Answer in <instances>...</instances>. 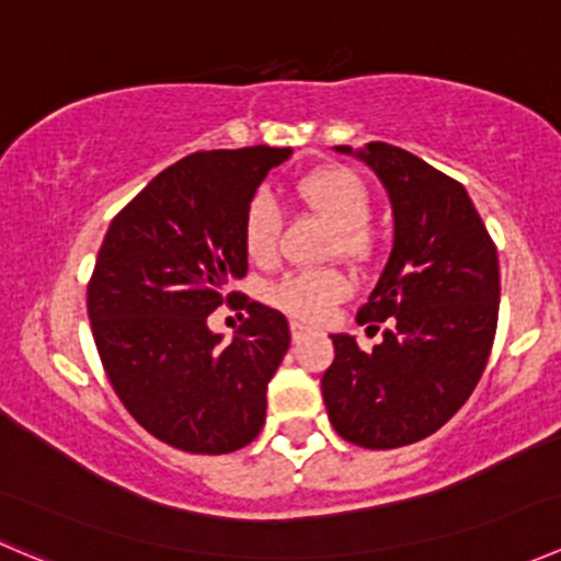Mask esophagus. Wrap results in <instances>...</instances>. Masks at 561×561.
Masks as SVG:
<instances>
[{"label": "esophagus", "instance_id": "esophagus-1", "mask_svg": "<svg viewBox=\"0 0 561 561\" xmlns=\"http://www.w3.org/2000/svg\"><path fill=\"white\" fill-rule=\"evenodd\" d=\"M290 333H293V339H296V342H301V339L309 333V325H304L301 320H290Z\"/></svg>", "mask_w": 561, "mask_h": 561}]
</instances>
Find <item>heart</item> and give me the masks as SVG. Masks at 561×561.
<instances>
[{
    "label": "heart",
    "instance_id": "obj_1",
    "mask_svg": "<svg viewBox=\"0 0 561 561\" xmlns=\"http://www.w3.org/2000/svg\"><path fill=\"white\" fill-rule=\"evenodd\" d=\"M298 195L322 219L336 228L333 252L360 260L369 254L371 236L366 222L371 217V195L364 179L350 168H322L298 181ZM282 206L271 192H254L247 203L241 239L254 263H271L279 252ZM350 279L336 268L290 271L268 287V301L304 320H322L342 298H347Z\"/></svg>",
    "mask_w": 561,
    "mask_h": 561
}]
</instances>
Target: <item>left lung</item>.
Masks as SVG:
<instances>
[{
  "mask_svg": "<svg viewBox=\"0 0 561 561\" xmlns=\"http://www.w3.org/2000/svg\"><path fill=\"white\" fill-rule=\"evenodd\" d=\"M355 154L386 184L393 249L360 325L390 320L371 353L333 333L322 401L333 428L369 450L412 445L443 428L489 364L500 317V260L467 190L421 157L390 144Z\"/></svg>",
  "mask_w": 561,
  "mask_h": 561,
  "instance_id": "1",
  "label": "left lung"
}]
</instances>
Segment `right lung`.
<instances>
[{
  "instance_id": "obj_1",
  "label": "right lung",
  "mask_w": 561,
  "mask_h": 561,
  "mask_svg": "<svg viewBox=\"0 0 561 561\" xmlns=\"http://www.w3.org/2000/svg\"><path fill=\"white\" fill-rule=\"evenodd\" d=\"M293 149L197 151L165 168L113 217L87 309L113 390L149 434L186 454H233L265 423V390L279 369L287 317L241 298L233 342L208 314L233 304L247 274V203Z\"/></svg>"
}]
</instances>
